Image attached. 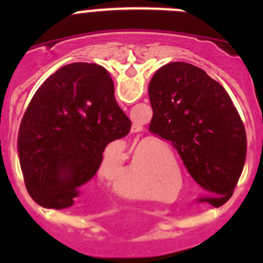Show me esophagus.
<instances>
[{
  "instance_id": "34e87169",
  "label": "esophagus",
  "mask_w": 263,
  "mask_h": 263,
  "mask_svg": "<svg viewBox=\"0 0 263 263\" xmlns=\"http://www.w3.org/2000/svg\"><path fill=\"white\" fill-rule=\"evenodd\" d=\"M142 129V127H141V124H139V123H136V122H134V124H132V129H131V132H135V134H136V132H140Z\"/></svg>"
}]
</instances>
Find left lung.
<instances>
[{
  "instance_id": "obj_1",
  "label": "left lung",
  "mask_w": 263,
  "mask_h": 263,
  "mask_svg": "<svg viewBox=\"0 0 263 263\" xmlns=\"http://www.w3.org/2000/svg\"><path fill=\"white\" fill-rule=\"evenodd\" d=\"M153 119L148 131L171 142L193 181L214 206L229 200L242 174L247 135L227 90L202 68L171 62L148 84Z\"/></svg>"
}]
</instances>
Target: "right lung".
<instances>
[{
    "label": "right lung",
    "instance_id": "right-lung-1",
    "mask_svg": "<svg viewBox=\"0 0 263 263\" xmlns=\"http://www.w3.org/2000/svg\"><path fill=\"white\" fill-rule=\"evenodd\" d=\"M129 129L104 67H61L36 90L18 129V160L30 197L46 209L72 206L79 188L97 174L105 146Z\"/></svg>",
    "mask_w": 263,
    "mask_h": 263
}]
</instances>
